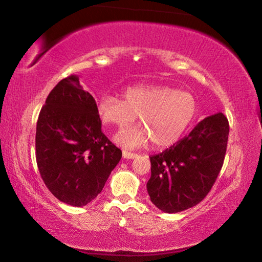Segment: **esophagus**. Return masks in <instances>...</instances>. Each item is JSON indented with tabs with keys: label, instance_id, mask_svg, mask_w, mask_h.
I'll return each instance as SVG.
<instances>
[{
	"label": "esophagus",
	"instance_id": "1",
	"mask_svg": "<svg viewBox=\"0 0 262 262\" xmlns=\"http://www.w3.org/2000/svg\"><path fill=\"white\" fill-rule=\"evenodd\" d=\"M136 156H137L136 154L128 152V151H122V157L126 158V159H134Z\"/></svg>",
	"mask_w": 262,
	"mask_h": 262
}]
</instances>
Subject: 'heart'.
Segmentation results:
<instances>
[{
	"mask_svg": "<svg viewBox=\"0 0 262 262\" xmlns=\"http://www.w3.org/2000/svg\"><path fill=\"white\" fill-rule=\"evenodd\" d=\"M122 99L104 95L97 101V113L106 125L126 127L139 117L141 125L115 135L125 148H140L152 141L155 147H170L194 121L198 114L195 97L166 85H136L123 91Z\"/></svg>",
	"mask_w": 262,
	"mask_h": 262,
	"instance_id": "heart-1",
	"label": "heart"
}]
</instances>
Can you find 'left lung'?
I'll return each instance as SVG.
<instances>
[{
	"mask_svg": "<svg viewBox=\"0 0 262 262\" xmlns=\"http://www.w3.org/2000/svg\"><path fill=\"white\" fill-rule=\"evenodd\" d=\"M228 137V119L220 112L205 118L187 136L150 157L147 190L154 205L174 214L200 203L223 165Z\"/></svg>",
	"mask_w": 262,
	"mask_h": 262,
	"instance_id": "obj_1",
	"label": "left lung"
}]
</instances>
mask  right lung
<instances>
[{
    "label": "right lung",
    "instance_id": "right-lung-1",
    "mask_svg": "<svg viewBox=\"0 0 262 262\" xmlns=\"http://www.w3.org/2000/svg\"><path fill=\"white\" fill-rule=\"evenodd\" d=\"M121 156L101 132L96 100L78 77L72 75L57 83L35 132V158L51 193L69 206H86L103 190Z\"/></svg>",
    "mask_w": 262,
    "mask_h": 262
}]
</instances>
